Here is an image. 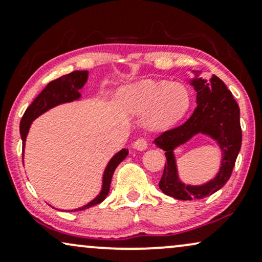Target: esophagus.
Wrapping results in <instances>:
<instances>
[{"label": "esophagus", "mask_w": 262, "mask_h": 262, "mask_svg": "<svg viewBox=\"0 0 262 262\" xmlns=\"http://www.w3.org/2000/svg\"><path fill=\"white\" fill-rule=\"evenodd\" d=\"M134 147L138 150H144L148 147V140H147L146 137H140L137 138L136 141H135L134 143Z\"/></svg>", "instance_id": "esophagus-1"}]
</instances>
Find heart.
I'll return each mask as SVG.
<instances>
[{
	"instance_id": "1",
	"label": "heart",
	"mask_w": 262,
	"mask_h": 262,
	"mask_svg": "<svg viewBox=\"0 0 262 262\" xmlns=\"http://www.w3.org/2000/svg\"><path fill=\"white\" fill-rule=\"evenodd\" d=\"M120 104L128 112L144 114L152 110L153 122L168 126L185 115L191 103L190 92L181 83L144 81L124 87L119 93Z\"/></svg>"
}]
</instances>
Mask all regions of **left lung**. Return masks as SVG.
Returning a JSON list of instances; mask_svg holds the SVG:
<instances>
[{"label":"left lung","mask_w":262,"mask_h":262,"mask_svg":"<svg viewBox=\"0 0 262 262\" xmlns=\"http://www.w3.org/2000/svg\"><path fill=\"white\" fill-rule=\"evenodd\" d=\"M191 84L198 92V106L191 116L184 124L169 128L155 140L157 146L165 150L167 157L159 189L165 195L185 201L207 198L222 189L232 175L242 147L241 110L222 79L217 76L212 77L211 82L198 78ZM200 132L210 134L221 146L224 150L223 167L217 177L205 186H184L177 179L172 150Z\"/></svg>","instance_id":"1"}]
</instances>
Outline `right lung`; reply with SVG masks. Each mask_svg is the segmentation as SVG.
Here are the masks:
<instances>
[{"label": "right lung", "mask_w": 262, "mask_h": 262, "mask_svg": "<svg viewBox=\"0 0 262 262\" xmlns=\"http://www.w3.org/2000/svg\"><path fill=\"white\" fill-rule=\"evenodd\" d=\"M87 78L88 71H75V72H71L69 75L62 76L60 77V78L49 82V84L42 89L41 93H40L38 97L34 99L33 103L27 107L26 113H24L23 118L20 120L19 130L21 141H23V149L24 143H26V137L33 120L38 118L39 115H41L42 113H45L46 110L58 105V104L78 99V98L81 97L78 91L84 85ZM127 153V149H121L119 153H116V155L113 157L112 161L107 164L105 171H104L103 189H101L99 195H98L93 201L89 202L88 205L83 206V207L75 211L87 210V208L92 207V206H95L104 201V199H105L107 193H109L110 183H112L114 171H115L116 167H118L120 163L126 158Z\"/></svg>", "instance_id": "obj_1"}]
</instances>
